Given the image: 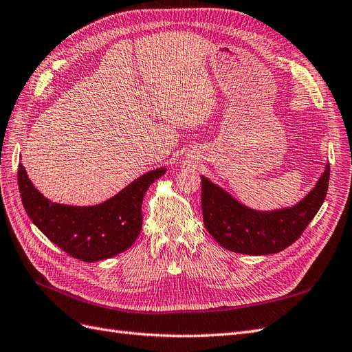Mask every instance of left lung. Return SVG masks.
Here are the masks:
<instances>
[{
  "label": "left lung",
  "instance_id": "1",
  "mask_svg": "<svg viewBox=\"0 0 352 352\" xmlns=\"http://www.w3.org/2000/svg\"><path fill=\"white\" fill-rule=\"evenodd\" d=\"M330 167L301 202L291 208L254 211L221 188L201 177L202 220L210 235L223 248L248 255L280 252L292 245L320 210L327 194Z\"/></svg>",
  "mask_w": 352,
  "mask_h": 352
}]
</instances>
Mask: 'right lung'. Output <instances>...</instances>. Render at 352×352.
Listing matches in <instances>:
<instances>
[{"label":"right lung","instance_id":"1","mask_svg":"<svg viewBox=\"0 0 352 352\" xmlns=\"http://www.w3.org/2000/svg\"><path fill=\"white\" fill-rule=\"evenodd\" d=\"M166 168L138 177L122 192L92 207L56 204L42 195L19 164L17 180L23 207L34 225L60 250L80 261L94 263L131 248L142 229V199Z\"/></svg>","mask_w":352,"mask_h":352}]
</instances>
